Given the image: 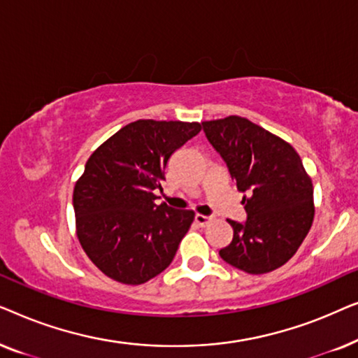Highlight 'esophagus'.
<instances>
[{
    "label": "esophagus",
    "mask_w": 358,
    "mask_h": 358,
    "mask_svg": "<svg viewBox=\"0 0 358 358\" xmlns=\"http://www.w3.org/2000/svg\"><path fill=\"white\" fill-rule=\"evenodd\" d=\"M210 222H212V218L210 217H205V215H200V213L195 215V223H197L199 227H207Z\"/></svg>",
    "instance_id": "esophagus-1"
}]
</instances>
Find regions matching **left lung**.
Returning a JSON list of instances; mask_svg holds the SVG:
<instances>
[{
    "label": "left lung",
    "instance_id": "left-lung-1",
    "mask_svg": "<svg viewBox=\"0 0 358 358\" xmlns=\"http://www.w3.org/2000/svg\"><path fill=\"white\" fill-rule=\"evenodd\" d=\"M205 136L228 166L248 218L228 220L233 241L224 262L261 275L290 261L315 218L313 182L300 155L280 136L239 115L202 122Z\"/></svg>",
    "mask_w": 358,
    "mask_h": 358
}]
</instances>
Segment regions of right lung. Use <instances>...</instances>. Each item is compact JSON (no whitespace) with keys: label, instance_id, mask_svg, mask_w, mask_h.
Returning <instances> with one entry per match:
<instances>
[{"label":"right lung","instance_id":"1","mask_svg":"<svg viewBox=\"0 0 358 358\" xmlns=\"http://www.w3.org/2000/svg\"><path fill=\"white\" fill-rule=\"evenodd\" d=\"M202 130L199 122L136 120L90 156L73 190L76 234L102 273L141 285L173 262L192 210L156 205L171 155Z\"/></svg>","mask_w":358,"mask_h":358}]
</instances>
